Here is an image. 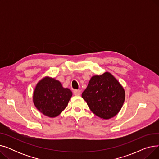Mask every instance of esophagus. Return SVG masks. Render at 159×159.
Listing matches in <instances>:
<instances>
[{
    "mask_svg": "<svg viewBox=\"0 0 159 159\" xmlns=\"http://www.w3.org/2000/svg\"><path fill=\"white\" fill-rule=\"evenodd\" d=\"M73 94L75 95H80V90H79V89L73 90Z\"/></svg>",
    "mask_w": 159,
    "mask_h": 159,
    "instance_id": "1",
    "label": "esophagus"
}]
</instances>
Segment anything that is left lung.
I'll list each match as a JSON object with an SVG mask.
<instances>
[{"label": "left lung", "instance_id": "obj_1", "mask_svg": "<svg viewBox=\"0 0 159 159\" xmlns=\"http://www.w3.org/2000/svg\"><path fill=\"white\" fill-rule=\"evenodd\" d=\"M82 97L94 114L101 119H109L120 110L125 91L118 80L106 72L91 77Z\"/></svg>", "mask_w": 159, "mask_h": 159}]
</instances>
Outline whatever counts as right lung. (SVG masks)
<instances>
[{
	"instance_id": "add662e5",
	"label": "right lung",
	"mask_w": 159,
	"mask_h": 159,
	"mask_svg": "<svg viewBox=\"0 0 159 159\" xmlns=\"http://www.w3.org/2000/svg\"><path fill=\"white\" fill-rule=\"evenodd\" d=\"M71 96V91L64 88L59 81L45 77L35 87L33 103L42 113L49 117H55L66 107Z\"/></svg>"
}]
</instances>
